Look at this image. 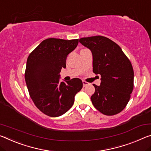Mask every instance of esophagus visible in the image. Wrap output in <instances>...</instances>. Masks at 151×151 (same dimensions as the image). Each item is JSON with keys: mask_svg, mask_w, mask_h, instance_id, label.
<instances>
[{"mask_svg": "<svg viewBox=\"0 0 151 151\" xmlns=\"http://www.w3.org/2000/svg\"><path fill=\"white\" fill-rule=\"evenodd\" d=\"M83 86H84V87H85V86L88 85V84H89V83H87V82H86V81H83Z\"/></svg>", "mask_w": 151, "mask_h": 151, "instance_id": "1", "label": "esophagus"}]
</instances>
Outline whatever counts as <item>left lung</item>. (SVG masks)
<instances>
[{
    "label": "left lung",
    "mask_w": 151,
    "mask_h": 151,
    "mask_svg": "<svg viewBox=\"0 0 151 151\" xmlns=\"http://www.w3.org/2000/svg\"><path fill=\"white\" fill-rule=\"evenodd\" d=\"M79 42L91 50L93 72L101 75L100 85L93 84L95 91L91 97L93 105L107 116L119 113L128 104L134 87L130 61L121 47L107 37H83Z\"/></svg>",
    "instance_id": "8db88e82"
}]
</instances>
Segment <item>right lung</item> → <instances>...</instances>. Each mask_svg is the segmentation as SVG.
I'll return each mask as SVG.
<instances>
[{
  "instance_id": "obj_1",
  "label": "right lung",
  "mask_w": 151,
  "mask_h": 151,
  "mask_svg": "<svg viewBox=\"0 0 151 151\" xmlns=\"http://www.w3.org/2000/svg\"><path fill=\"white\" fill-rule=\"evenodd\" d=\"M78 40L48 38L29 56L25 78L30 97L38 109L50 117L60 116L71 108L76 93L83 88L80 78L60 81L68 55Z\"/></svg>"
}]
</instances>
